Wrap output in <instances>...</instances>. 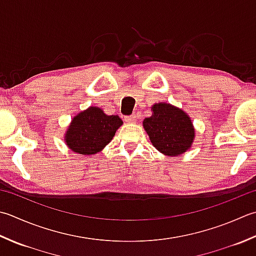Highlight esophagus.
Instances as JSON below:
<instances>
[{
    "label": "esophagus",
    "instance_id": "1",
    "mask_svg": "<svg viewBox=\"0 0 256 256\" xmlns=\"http://www.w3.org/2000/svg\"><path fill=\"white\" fill-rule=\"evenodd\" d=\"M125 121H126L128 123H135V121H136V116H135V115L126 116V118H125Z\"/></svg>",
    "mask_w": 256,
    "mask_h": 256
}]
</instances>
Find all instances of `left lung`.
Wrapping results in <instances>:
<instances>
[{
    "label": "left lung",
    "instance_id": "obj_1",
    "mask_svg": "<svg viewBox=\"0 0 256 256\" xmlns=\"http://www.w3.org/2000/svg\"><path fill=\"white\" fill-rule=\"evenodd\" d=\"M151 111V116L144 118L143 128L153 146L166 156H178L188 151L195 138L188 114L165 102L155 103Z\"/></svg>",
    "mask_w": 256,
    "mask_h": 256
}]
</instances>
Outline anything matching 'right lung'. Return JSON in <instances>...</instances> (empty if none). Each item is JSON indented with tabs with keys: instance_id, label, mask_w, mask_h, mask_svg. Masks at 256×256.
<instances>
[{
	"instance_id": "add662e5",
	"label": "right lung",
	"mask_w": 256,
	"mask_h": 256,
	"mask_svg": "<svg viewBox=\"0 0 256 256\" xmlns=\"http://www.w3.org/2000/svg\"><path fill=\"white\" fill-rule=\"evenodd\" d=\"M122 124L118 115H108L101 108L90 106L72 118L64 141L74 153L94 155L112 141Z\"/></svg>"
}]
</instances>
